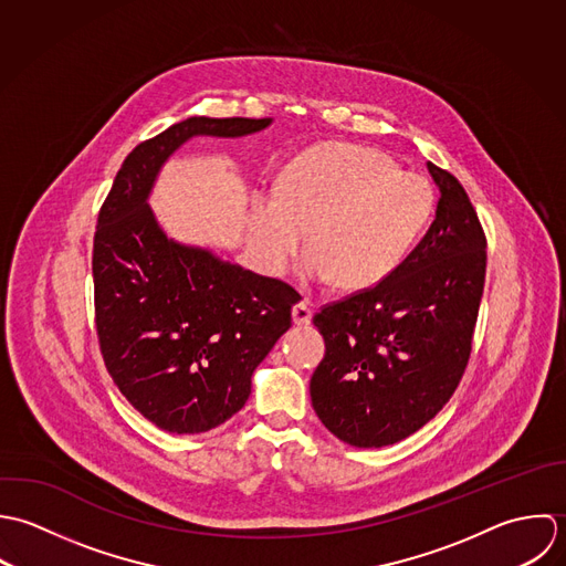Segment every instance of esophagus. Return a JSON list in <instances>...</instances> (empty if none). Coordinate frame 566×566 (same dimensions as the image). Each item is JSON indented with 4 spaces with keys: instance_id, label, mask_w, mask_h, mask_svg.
<instances>
[{
    "instance_id": "esophagus-1",
    "label": "esophagus",
    "mask_w": 566,
    "mask_h": 566,
    "mask_svg": "<svg viewBox=\"0 0 566 566\" xmlns=\"http://www.w3.org/2000/svg\"><path fill=\"white\" fill-rule=\"evenodd\" d=\"M313 322V311L306 302H300L293 306V324L295 326H308Z\"/></svg>"
}]
</instances>
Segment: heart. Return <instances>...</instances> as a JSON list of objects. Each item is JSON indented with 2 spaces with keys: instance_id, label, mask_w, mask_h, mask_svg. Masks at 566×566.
<instances>
[{
  "instance_id": "1",
  "label": "heart",
  "mask_w": 566,
  "mask_h": 566,
  "mask_svg": "<svg viewBox=\"0 0 566 566\" xmlns=\"http://www.w3.org/2000/svg\"><path fill=\"white\" fill-rule=\"evenodd\" d=\"M433 188L369 146L331 142L300 155L280 177L277 197L251 206V244L269 273H284L308 242L302 275L343 293L387 280L433 212Z\"/></svg>"
}]
</instances>
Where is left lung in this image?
<instances>
[{
  "label": "left lung",
  "instance_id": "left-lung-1",
  "mask_svg": "<svg viewBox=\"0 0 566 566\" xmlns=\"http://www.w3.org/2000/svg\"><path fill=\"white\" fill-rule=\"evenodd\" d=\"M436 221L374 289L324 306L313 324L326 356L311 378L313 409L356 449L396 444L451 400L468 356L485 280V235L451 172L427 164Z\"/></svg>",
  "mask_w": 566,
  "mask_h": 566
}]
</instances>
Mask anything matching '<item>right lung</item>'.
<instances>
[{
  "mask_svg": "<svg viewBox=\"0 0 566 566\" xmlns=\"http://www.w3.org/2000/svg\"><path fill=\"white\" fill-rule=\"evenodd\" d=\"M273 119L195 115L135 146L94 235L96 328L122 396L155 427L192 436L238 413L255 367L291 328L297 293L168 238L148 197L192 137H244Z\"/></svg>",
  "mask_w": 566,
  "mask_h": 566,
  "instance_id": "obj_1",
  "label": "right lung"
}]
</instances>
